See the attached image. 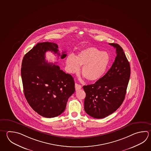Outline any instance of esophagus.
<instances>
[{
	"instance_id": "1",
	"label": "esophagus",
	"mask_w": 151,
	"mask_h": 151,
	"mask_svg": "<svg viewBox=\"0 0 151 151\" xmlns=\"http://www.w3.org/2000/svg\"><path fill=\"white\" fill-rule=\"evenodd\" d=\"M75 89H76V91L82 88V86L80 85V84H77V83H76V84H75Z\"/></svg>"
}]
</instances>
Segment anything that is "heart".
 Wrapping results in <instances>:
<instances>
[{"mask_svg": "<svg viewBox=\"0 0 151 151\" xmlns=\"http://www.w3.org/2000/svg\"><path fill=\"white\" fill-rule=\"evenodd\" d=\"M110 62V57L106 52L90 47L81 50L77 55H69L65 60L67 70L74 74L79 71L82 65L81 73L90 81L100 79L105 75Z\"/></svg>", "mask_w": 151, "mask_h": 151, "instance_id": "b5f03b06", "label": "heart"}]
</instances>
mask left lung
<instances>
[{
  "instance_id": "1",
  "label": "left lung",
  "mask_w": 151,
  "mask_h": 151,
  "mask_svg": "<svg viewBox=\"0 0 151 151\" xmlns=\"http://www.w3.org/2000/svg\"><path fill=\"white\" fill-rule=\"evenodd\" d=\"M109 44L116 48L117 54L111 68L94 84L83 87L84 110L96 119L107 116L122 105L130 76V64L122 48L117 44Z\"/></svg>"
}]
</instances>
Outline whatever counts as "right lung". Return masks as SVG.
<instances>
[{"mask_svg": "<svg viewBox=\"0 0 151 151\" xmlns=\"http://www.w3.org/2000/svg\"><path fill=\"white\" fill-rule=\"evenodd\" d=\"M57 44L37 43L23 57L21 77L24 96L35 111L43 117H54L65 110L69 98L75 91L74 78L61 70L57 63H48L47 51L53 52L64 59L65 52L60 55Z\"/></svg>", "mask_w": 151, "mask_h": 151, "instance_id": "1", "label": "right lung"}]
</instances>
